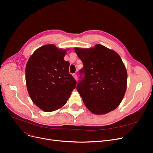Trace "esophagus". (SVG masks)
<instances>
[{"mask_svg": "<svg viewBox=\"0 0 153 153\" xmlns=\"http://www.w3.org/2000/svg\"><path fill=\"white\" fill-rule=\"evenodd\" d=\"M73 77H74V78L77 81V74H73Z\"/></svg>", "mask_w": 153, "mask_h": 153, "instance_id": "1", "label": "esophagus"}]
</instances>
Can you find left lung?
I'll return each mask as SVG.
<instances>
[{
  "label": "left lung",
  "instance_id": "8db88e82",
  "mask_svg": "<svg viewBox=\"0 0 153 153\" xmlns=\"http://www.w3.org/2000/svg\"><path fill=\"white\" fill-rule=\"evenodd\" d=\"M74 50L84 64L79 71L84 76L76 89L85 105L96 115L113 111L122 101L127 85V72L120 56L99 44Z\"/></svg>",
  "mask_w": 153,
  "mask_h": 153
}]
</instances>
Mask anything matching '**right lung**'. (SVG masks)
<instances>
[{
	"label": "right lung",
	"instance_id": "obj_1",
	"mask_svg": "<svg viewBox=\"0 0 153 153\" xmlns=\"http://www.w3.org/2000/svg\"><path fill=\"white\" fill-rule=\"evenodd\" d=\"M68 50L46 45L35 50L27 62V91L31 100L44 111L61 108L76 88V81L69 72V62L64 59Z\"/></svg>",
	"mask_w": 153,
	"mask_h": 153
}]
</instances>
